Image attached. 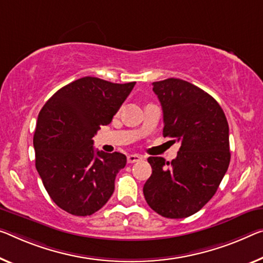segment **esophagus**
Wrapping results in <instances>:
<instances>
[{"instance_id":"obj_1","label":"esophagus","mask_w":263,"mask_h":263,"mask_svg":"<svg viewBox=\"0 0 263 263\" xmlns=\"http://www.w3.org/2000/svg\"><path fill=\"white\" fill-rule=\"evenodd\" d=\"M141 160H143V156L139 154H132V155H128L127 157L128 163H135V162H139Z\"/></svg>"}]
</instances>
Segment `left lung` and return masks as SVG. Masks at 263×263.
<instances>
[{"label": "left lung", "instance_id": "1", "mask_svg": "<svg viewBox=\"0 0 263 263\" xmlns=\"http://www.w3.org/2000/svg\"><path fill=\"white\" fill-rule=\"evenodd\" d=\"M163 111V136L181 147L171 163L151 156L153 173L143 185L153 211L168 219L199 212L223 179L230 162L229 127L216 100L180 79L153 82Z\"/></svg>", "mask_w": 263, "mask_h": 263}]
</instances>
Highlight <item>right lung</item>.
Instances as JSON below:
<instances>
[{
	"label": "right lung",
	"instance_id": "1",
	"mask_svg": "<svg viewBox=\"0 0 263 263\" xmlns=\"http://www.w3.org/2000/svg\"><path fill=\"white\" fill-rule=\"evenodd\" d=\"M135 83L86 76L56 91L40 111L35 165L51 200L67 213L91 215L114 193L127 157L95 151L92 137L111 122Z\"/></svg>",
	"mask_w": 263,
	"mask_h": 263
}]
</instances>
